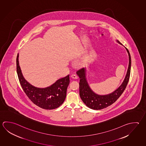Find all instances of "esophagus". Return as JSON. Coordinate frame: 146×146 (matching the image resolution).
<instances>
[{
	"label": "esophagus",
	"mask_w": 146,
	"mask_h": 146,
	"mask_svg": "<svg viewBox=\"0 0 146 146\" xmlns=\"http://www.w3.org/2000/svg\"><path fill=\"white\" fill-rule=\"evenodd\" d=\"M71 77H72V78L74 79H78V77H77L76 74H72L71 75Z\"/></svg>",
	"instance_id": "esophagus-1"
}]
</instances>
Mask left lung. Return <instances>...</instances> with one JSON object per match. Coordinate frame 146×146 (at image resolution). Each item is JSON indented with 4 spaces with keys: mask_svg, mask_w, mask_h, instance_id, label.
<instances>
[{
    "mask_svg": "<svg viewBox=\"0 0 146 146\" xmlns=\"http://www.w3.org/2000/svg\"><path fill=\"white\" fill-rule=\"evenodd\" d=\"M117 41L120 44H121L119 41ZM125 48L127 51L129 56V64L127 73L122 84L116 90L110 94L100 96L95 94L91 90L86 81L85 78V69L82 68L77 71V74L80 79L79 83L80 96L83 102L88 108L96 110L106 108L116 101L125 90L130 79L131 66V58L130 52L127 48Z\"/></svg>",
    "mask_w": 146,
    "mask_h": 146,
    "instance_id": "8db88e82",
    "label": "left lung"
}]
</instances>
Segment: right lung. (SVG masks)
<instances>
[{"label": "right lung", "mask_w": 146, "mask_h": 146, "mask_svg": "<svg viewBox=\"0 0 146 146\" xmlns=\"http://www.w3.org/2000/svg\"><path fill=\"white\" fill-rule=\"evenodd\" d=\"M19 53L16 58V71L19 81L24 92L33 104L45 110H52L62 105L66 96L69 84V74L58 80L50 86L35 88L25 79L19 65Z\"/></svg>", "instance_id": "1"}]
</instances>
